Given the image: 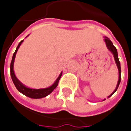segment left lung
<instances>
[{
  "label": "left lung",
  "mask_w": 131,
  "mask_h": 131,
  "mask_svg": "<svg viewBox=\"0 0 131 131\" xmlns=\"http://www.w3.org/2000/svg\"><path fill=\"white\" fill-rule=\"evenodd\" d=\"M104 42H105V45H106V47L108 49V50L110 51L112 54L114 56V60H115V62H116V64L117 67H118V72H119V77H118V83H117V85H116V87L115 89V90L112 93V94L109 95L108 98L109 97H110L116 91L117 89H118V88L119 86V84L120 83V79H121V68H120V61H119L118 59V52H117V49L115 47L114 45L112 44V42H111V40H110V38L106 36L104 37ZM105 100V99H103V101Z\"/></svg>",
  "instance_id": "8db88e82"
}]
</instances>
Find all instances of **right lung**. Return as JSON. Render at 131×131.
Segmentation results:
<instances>
[{
  "label": "right lung",
  "mask_w": 131,
  "mask_h": 131,
  "mask_svg": "<svg viewBox=\"0 0 131 131\" xmlns=\"http://www.w3.org/2000/svg\"><path fill=\"white\" fill-rule=\"evenodd\" d=\"M30 35V34H29ZM29 35L26 36V38L28 37ZM24 42V40L19 43L18 46L17 47V49L15 51V53L13 55L12 59H11V66H10V70H11V79L13 80V82L14 84V85L15 86V87L17 88V89L21 93L24 94V95H26L27 97H30V98H32V99H40V98H43V97H47L49 94H51L52 92L53 91V90L55 89V88L57 87L58 85V82L60 79L61 76L62 75V72H61L59 76H58V78L56 79L55 82L52 84L51 86H49V87L44 88V89H33V88H30L26 86V85H24V84L19 80V79L16 77L15 74L14 72V69H13V66H14V61L15 58L16 56L17 52L18 51L19 48L20 47V45L22 44Z\"/></svg>",
  "instance_id": "obj_1"
}]
</instances>
